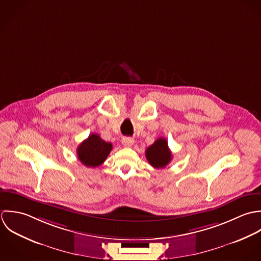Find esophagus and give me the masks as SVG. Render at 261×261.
<instances>
[{
	"mask_svg": "<svg viewBox=\"0 0 261 261\" xmlns=\"http://www.w3.org/2000/svg\"><path fill=\"white\" fill-rule=\"evenodd\" d=\"M122 144L125 146V147H131L133 144H134V139L130 138V137H124L122 139Z\"/></svg>",
	"mask_w": 261,
	"mask_h": 261,
	"instance_id": "esophagus-1",
	"label": "esophagus"
}]
</instances>
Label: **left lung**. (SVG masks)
Listing matches in <instances>:
<instances>
[{"mask_svg": "<svg viewBox=\"0 0 261 261\" xmlns=\"http://www.w3.org/2000/svg\"><path fill=\"white\" fill-rule=\"evenodd\" d=\"M145 156L154 168L165 167L172 157L166 139L158 138L152 145L146 149Z\"/></svg>", "mask_w": 261, "mask_h": 261, "instance_id": "left-lung-1", "label": "left lung"}]
</instances>
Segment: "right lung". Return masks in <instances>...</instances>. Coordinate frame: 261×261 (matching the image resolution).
<instances>
[{
  "mask_svg": "<svg viewBox=\"0 0 261 261\" xmlns=\"http://www.w3.org/2000/svg\"><path fill=\"white\" fill-rule=\"evenodd\" d=\"M112 144L106 142L98 134H91L83 141L76 153L80 161L88 167H97L101 165L112 150Z\"/></svg>",
  "mask_w": 261,
  "mask_h": 261,
  "instance_id": "1",
  "label": "right lung"
}]
</instances>
